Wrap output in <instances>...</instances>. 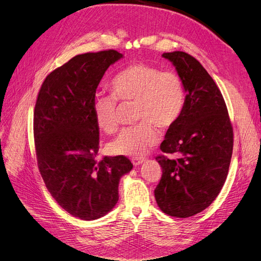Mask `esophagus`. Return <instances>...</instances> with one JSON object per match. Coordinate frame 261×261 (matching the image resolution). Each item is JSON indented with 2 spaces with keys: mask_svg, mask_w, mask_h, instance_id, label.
<instances>
[{
  "mask_svg": "<svg viewBox=\"0 0 261 261\" xmlns=\"http://www.w3.org/2000/svg\"><path fill=\"white\" fill-rule=\"evenodd\" d=\"M145 161V159H143V158H134V159H132V163L135 165V167H138L139 164H141Z\"/></svg>",
  "mask_w": 261,
  "mask_h": 261,
  "instance_id": "34e87169",
  "label": "esophagus"
}]
</instances>
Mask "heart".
I'll return each mask as SVG.
<instances>
[{
  "label": "heart",
  "instance_id": "heart-1",
  "mask_svg": "<svg viewBox=\"0 0 261 261\" xmlns=\"http://www.w3.org/2000/svg\"><path fill=\"white\" fill-rule=\"evenodd\" d=\"M111 90L113 94H97L92 101L99 128L109 134L118 128L117 100L136 103L135 115L140 121L124 128L110 144V151L118 155H144L159 140L156 126L170 128L178 121L185 107V85L176 70H161L146 63H136L121 70L111 82Z\"/></svg>",
  "mask_w": 261,
  "mask_h": 261
}]
</instances>
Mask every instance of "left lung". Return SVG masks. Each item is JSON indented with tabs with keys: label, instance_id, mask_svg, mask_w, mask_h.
Segmentation results:
<instances>
[{
	"label": "left lung",
	"instance_id": "8db88e82",
	"mask_svg": "<svg viewBox=\"0 0 261 261\" xmlns=\"http://www.w3.org/2000/svg\"><path fill=\"white\" fill-rule=\"evenodd\" d=\"M183 78L185 107L160 146L158 155L162 176L154 189L155 201L165 213L188 218L209 207L227 176L233 151V127L218 86L192 55L175 51L163 53Z\"/></svg>",
	"mask_w": 261,
	"mask_h": 261
}]
</instances>
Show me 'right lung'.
<instances>
[{"label":"right lung","instance_id":"obj_1","mask_svg":"<svg viewBox=\"0 0 261 261\" xmlns=\"http://www.w3.org/2000/svg\"><path fill=\"white\" fill-rule=\"evenodd\" d=\"M115 50L76 55L51 72L38 93L34 137L38 168L53 198L70 215L96 220L118 200L120 178L133 169L124 155L96 161L99 126L92 101Z\"/></svg>","mask_w":261,"mask_h":261}]
</instances>
